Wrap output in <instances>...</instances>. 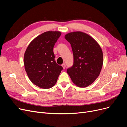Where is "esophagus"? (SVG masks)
<instances>
[{
  "label": "esophagus",
  "instance_id": "34e87169",
  "mask_svg": "<svg viewBox=\"0 0 127 127\" xmlns=\"http://www.w3.org/2000/svg\"><path fill=\"white\" fill-rule=\"evenodd\" d=\"M62 67H63L64 69L65 68H66V64H65L64 63V64H62Z\"/></svg>",
  "mask_w": 127,
  "mask_h": 127
}]
</instances>
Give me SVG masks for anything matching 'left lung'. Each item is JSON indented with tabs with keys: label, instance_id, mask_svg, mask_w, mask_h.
Segmentation results:
<instances>
[{
	"label": "left lung",
	"instance_id": "obj_1",
	"mask_svg": "<svg viewBox=\"0 0 127 127\" xmlns=\"http://www.w3.org/2000/svg\"><path fill=\"white\" fill-rule=\"evenodd\" d=\"M74 56L72 66L67 69L72 82L80 87H85L96 79L103 66V56L100 46L94 39L82 32L66 34Z\"/></svg>",
	"mask_w": 127,
	"mask_h": 127
}]
</instances>
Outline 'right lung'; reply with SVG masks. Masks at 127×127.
Segmentation results:
<instances>
[{
	"instance_id": "add662e5",
	"label": "right lung",
	"mask_w": 127,
	"mask_h": 127,
	"mask_svg": "<svg viewBox=\"0 0 127 127\" xmlns=\"http://www.w3.org/2000/svg\"><path fill=\"white\" fill-rule=\"evenodd\" d=\"M61 32L48 31L35 37L27 48L24 57L25 71L34 84L41 88L55 85L63 69L55 60L53 49Z\"/></svg>"
}]
</instances>
